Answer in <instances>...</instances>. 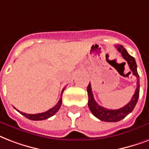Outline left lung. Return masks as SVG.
I'll list each match as a JSON object with an SVG mask.
<instances>
[{
	"instance_id": "left-lung-1",
	"label": "left lung",
	"mask_w": 149,
	"mask_h": 149,
	"mask_svg": "<svg viewBox=\"0 0 149 149\" xmlns=\"http://www.w3.org/2000/svg\"><path fill=\"white\" fill-rule=\"evenodd\" d=\"M116 48L121 54L124 60L127 62L129 68L131 69V71H132L134 75L136 76V78H137V88L135 89V93L131 98V101L127 104L125 105L124 107L118 109H108L107 108H104L103 107L100 106L97 102H95V100H94V97H93V92H92L91 84L89 83V85H88L87 87L88 95V108L92 112V113L95 117L100 119V120L106 122H117L122 119H124L125 116H127L130 113L132 112L134 107L136 106V103L138 102V97H139V87H140L139 75H138V71H137V64H136L135 60L133 56H131L127 53V51L121 45H116Z\"/></svg>"
}]
</instances>
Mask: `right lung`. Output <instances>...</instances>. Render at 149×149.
Wrapping results in <instances>:
<instances>
[{
  "instance_id": "obj_1",
  "label": "right lung",
  "mask_w": 149,
  "mask_h": 149,
  "mask_svg": "<svg viewBox=\"0 0 149 149\" xmlns=\"http://www.w3.org/2000/svg\"><path fill=\"white\" fill-rule=\"evenodd\" d=\"M64 88H63V90L61 92V98L59 100L58 102L56 103L54 107H52L51 109H49V110L44 112V113H36V114H29L25 113H22V112H20L19 110H18L19 113H20L22 115H23L24 116H25L26 118L29 119L31 120H46V119L49 118L50 116H54V114L56 113V112L58 111L60 107L62 104V94L64 93Z\"/></svg>"
}]
</instances>
